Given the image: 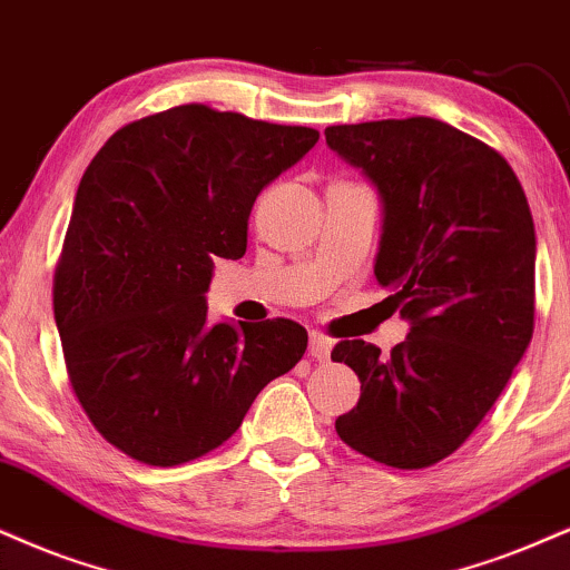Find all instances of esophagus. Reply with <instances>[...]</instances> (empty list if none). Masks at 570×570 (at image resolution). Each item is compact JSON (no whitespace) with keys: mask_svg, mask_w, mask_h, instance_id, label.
<instances>
[{"mask_svg":"<svg viewBox=\"0 0 570 570\" xmlns=\"http://www.w3.org/2000/svg\"><path fill=\"white\" fill-rule=\"evenodd\" d=\"M330 351H333V341L325 338L322 333H308V354L314 362H327Z\"/></svg>","mask_w":570,"mask_h":570,"instance_id":"obj_1","label":"esophagus"}]
</instances>
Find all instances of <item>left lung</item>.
I'll use <instances>...</instances> for the list:
<instances>
[{
    "instance_id": "left-lung-1",
    "label": "left lung",
    "mask_w": 570,
    "mask_h": 570,
    "mask_svg": "<svg viewBox=\"0 0 570 570\" xmlns=\"http://www.w3.org/2000/svg\"><path fill=\"white\" fill-rule=\"evenodd\" d=\"M325 139L375 187V279L410 322L391 356L364 341L333 348L362 383L335 431L383 465H435L479 428L531 343L529 200L500 153L435 118L327 126Z\"/></svg>"
}]
</instances>
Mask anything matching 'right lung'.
Returning a JSON list of instances; mask_svg holds the SVG:
<instances>
[{
    "label": "right lung",
    "instance_id": "add662e5",
    "mask_svg": "<svg viewBox=\"0 0 570 570\" xmlns=\"http://www.w3.org/2000/svg\"><path fill=\"white\" fill-rule=\"evenodd\" d=\"M306 126L179 105L118 129L83 171L55 272L70 385L124 454L171 468L222 446L304 356L293 320L208 322L214 258H243L258 193Z\"/></svg>",
    "mask_w": 570,
    "mask_h": 570
}]
</instances>
